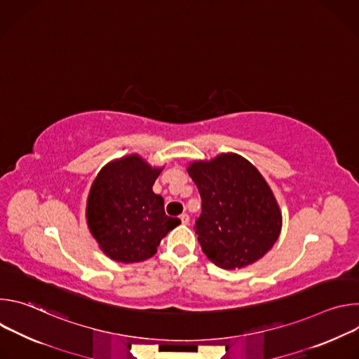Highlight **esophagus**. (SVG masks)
<instances>
[{
	"label": "esophagus",
	"instance_id": "1",
	"mask_svg": "<svg viewBox=\"0 0 359 359\" xmlns=\"http://www.w3.org/2000/svg\"><path fill=\"white\" fill-rule=\"evenodd\" d=\"M180 220H182V224H189L190 217H189V215H187V213H183V215L180 216Z\"/></svg>",
	"mask_w": 359,
	"mask_h": 359
}]
</instances>
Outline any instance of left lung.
<instances>
[{"label": "left lung", "instance_id": "8db88e82", "mask_svg": "<svg viewBox=\"0 0 359 359\" xmlns=\"http://www.w3.org/2000/svg\"><path fill=\"white\" fill-rule=\"evenodd\" d=\"M187 172L201 197L194 229L208 259L224 270L260 260L277 241L283 222L262 173L236 153L193 162Z\"/></svg>", "mask_w": 359, "mask_h": 359}]
</instances>
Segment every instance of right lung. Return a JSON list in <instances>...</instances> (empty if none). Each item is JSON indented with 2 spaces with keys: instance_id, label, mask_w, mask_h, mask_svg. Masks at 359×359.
Wrapping results in <instances>:
<instances>
[{
  "instance_id": "add662e5",
  "label": "right lung",
  "mask_w": 359,
  "mask_h": 359,
  "mask_svg": "<svg viewBox=\"0 0 359 359\" xmlns=\"http://www.w3.org/2000/svg\"><path fill=\"white\" fill-rule=\"evenodd\" d=\"M162 168L137 155L118 159L99 172L86 201L90 234L109 259L139 263L158 251L177 217L165 213L163 197L151 190Z\"/></svg>"
}]
</instances>
